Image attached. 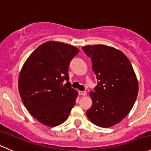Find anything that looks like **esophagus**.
<instances>
[{"mask_svg":"<svg viewBox=\"0 0 151 151\" xmlns=\"http://www.w3.org/2000/svg\"><path fill=\"white\" fill-rule=\"evenodd\" d=\"M78 94L80 95H82V96H85V95H86V92H85V91H78Z\"/></svg>","mask_w":151,"mask_h":151,"instance_id":"34e87169","label":"esophagus"}]
</instances>
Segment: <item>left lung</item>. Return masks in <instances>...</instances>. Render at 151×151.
<instances>
[{"label":"left lung","mask_w":151,"mask_h":151,"mask_svg":"<svg viewBox=\"0 0 151 151\" xmlns=\"http://www.w3.org/2000/svg\"><path fill=\"white\" fill-rule=\"evenodd\" d=\"M82 49L90 57L98 81L89 92L92 106L86 116L96 126L109 128L122 121L132 109L138 95L137 76L129 59L117 49L104 45Z\"/></svg>","instance_id":"left-lung-1"}]
</instances>
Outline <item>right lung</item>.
Instances as JSON below:
<instances>
[{
    "label": "right lung",
    "instance_id": "obj_1",
    "mask_svg": "<svg viewBox=\"0 0 151 151\" xmlns=\"http://www.w3.org/2000/svg\"><path fill=\"white\" fill-rule=\"evenodd\" d=\"M78 52L70 45L47 42L30 55L22 68L18 80L22 101L30 114L45 126L64 123L75 106L78 92L71 87L68 68Z\"/></svg>",
    "mask_w": 151,
    "mask_h": 151
}]
</instances>
